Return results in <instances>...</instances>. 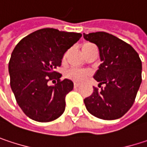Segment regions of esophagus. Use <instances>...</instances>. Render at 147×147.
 Returning a JSON list of instances; mask_svg holds the SVG:
<instances>
[{"instance_id": "obj_1", "label": "esophagus", "mask_w": 147, "mask_h": 147, "mask_svg": "<svg viewBox=\"0 0 147 147\" xmlns=\"http://www.w3.org/2000/svg\"><path fill=\"white\" fill-rule=\"evenodd\" d=\"M79 86H80V84H79V83H76V82H75V83H74V88H78Z\"/></svg>"}]
</instances>
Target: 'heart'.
<instances>
[{"instance_id": "obj_1", "label": "heart", "mask_w": 147, "mask_h": 147, "mask_svg": "<svg viewBox=\"0 0 147 147\" xmlns=\"http://www.w3.org/2000/svg\"><path fill=\"white\" fill-rule=\"evenodd\" d=\"M91 44H85L82 49L86 48L87 47ZM90 74V71L87 69H82L78 67H71L65 71V76L74 82H82L88 75Z\"/></svg>"}]
</instances>
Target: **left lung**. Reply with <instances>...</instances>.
Returning a JSON list of instances; mask_svg holds the SVG:
<instances>
[{"label":"left lung","mask_w":147,"mask_h":147,"mask_svg":"<svg viewBox=\"0 0 147 147\" xmlns=\"http://www.w3.org/2000/svg\"><path fill=\"white\" fill-rule=\"evenodd\" d=\"M85 40L98 47L102 62L94 78L100 90L84 99L88 111L104 120L122 117L133 105L141 83L142 64L129 44L106 32L83 33Z\"/></svg>","instance_id":"8db88e82"}]
</instances>
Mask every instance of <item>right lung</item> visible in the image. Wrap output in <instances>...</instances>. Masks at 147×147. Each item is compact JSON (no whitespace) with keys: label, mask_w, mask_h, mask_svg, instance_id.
Masks as SVG:
<instances>
[{"label":"right lung","mask_w":147,"mask_h":147,"mask_svg":"<svg viewBox=\"0 0 147 147\" xmlns=\"http://www.w3.org/2000/svg\"><path fill=\"white\" fill-rule=\"evenodd\" d=\"M81 37V33L45 28L25 36L14 47L8 65L10 85L19 107L32 120L47 123L64 113L65 95L74 84L69 79L60 81L62 75L55 69ZM55 80L56 84L48 85Z\"/></svg>","instance_id":"right-lung-1"}]
</instances>
